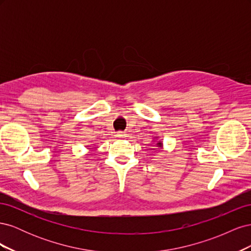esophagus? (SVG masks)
<instances>
[{"label":"esophagus","instance_id":"esophagus-1","mask_svg":"<svg viewBox=\"0 0 251 251\" xmlns=\"http://www.w3.org/2000/svg\"><path fill=\"white\" fill-rule=\"evenodd\" d=\"M117 136H118V137H124L125 134H124L123 132H118V133H117Z\"/></svg>","mask_w":251,"mask_h":251}]
</instances>
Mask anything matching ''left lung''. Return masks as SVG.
<instances>
[{
    "mask_svg": "<svg viewBox=\"0 0 251 251\" xmlns=\"http://www.w3.org/2000/svg\"><path fill=\"white\" fill-rule=\"evenodd\" d=\"M157 147H159V148H162V142H161V141H159V142L157 143Z\"/></svg>",
    "mask_w": 251,
    "mask_h": 251,
    "instance_id": "obj_1",
    "label": "left lung"
}]
</instances>
